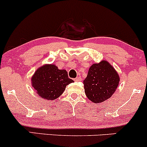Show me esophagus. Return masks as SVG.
Masks as SVG:
<instances>
[{
    "instance_id": "34e87169",
    "label": "esophagus",
    "mask_w": 147,
    "mask_h": 147,
    "mask_svg": "<svg viewBox=\"0 0 147 147\" xmlns=\"http://www.w3.org/2000/svg\"><path fill=\"white\" fill-rule=\"evenodd\" d=\"M74 80H75L76 82L80 81V80H81V78H80V76H78V77H76V78L75 79H74Z\"/></svg>"
}]
</instances>
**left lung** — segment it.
I'll use <instances>...</instances> for the list:
<instances>
[{
    "label": "left lung",
    "instance_id": "left-lung-1",
    "mask_svg": "<svg viewBox=\"0 0 147 147\" xmlns=\"http://www.w3.org/2000/svg\"><path fill=\"white\" fill-rule=\"evenodd\" d=\"M119 80L117 72L108 61L92 64L83 80L87 97L94 103L107 100L116 91Z\"/></svg>",
    "mask_w": 147,
    "mask_h": 147
}]
</instances>
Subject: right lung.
Masks as SVG:
<instances>
[{
    "label": "right lung",
    "mask_w": 147,
    "mask_h": 147,
    "mask_svg": "<svg viewBox=\"0 0 147 147\" xmlns=\"http://www.w3.org/2000/svg\"><path fill=\"white\" fill-rule=\"evenodd\" d=\"M74 80L69 78L66 70H60L54 64L42 66L35 72L31 78L32 86L43 99L53 100L65 90Z\"/></svg>",
    "instance_id": "right-lung-1"
}]
</instances>
